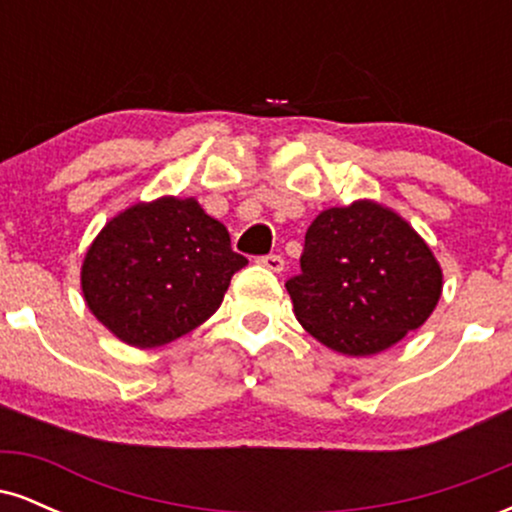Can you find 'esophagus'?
<instances>
[{
    "instance_id": "obj_1",
    "label": "esophagus",
    "mask_w": 512,
    "mask_h": 512,
    "mask_svg": "<svg viewBox=\"0 0 512 512\" xmlns=\"http://www.w3.org/2000/svg\"><path fill=\"white\" fill-rule=\"evenodd\" d=\"M257 262L262 264V267H267L269 272H284V257L281 255H264V257H257Z\"/></svg>"
}]
</instances>
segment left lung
<instances>
[{"label":"left lung","instance_id":"8db88e82","mask_svg":"<svg viewBox=\"0 0 512 512\" xmlns=\"http://www.w3.org/2000/svg\"><path fill=\"white\" fill-rule=\"evenodd\" d=\"M296 320L346 356L395 346L431 317L443 272L402 216L370 199L317 214L301 274L286 281Z\"/></svg>","mask_w":512,"mask_h":512}]
</instances>
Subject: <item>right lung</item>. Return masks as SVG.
<instances>
[{"mask_svg": "<svg viewBox=\"0 0 512 512\" xmlns=\"http://www.w3.org/2000/svg\"><path fill=\"white\" fill-rule=\"evenodd\" d=\"M245 264L197 199L161 197L105 223L81 264V291L120 342L154 349L209 320Z\"/></svg>", "mask_w": 512, "mask_h": 512, "instance_id": "right-lung-1", "label": "right lung"}]
</instances>
